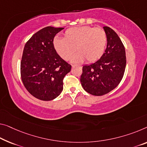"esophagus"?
Segmentation results:
<instances>
[{
    "mask_svg": "<svg viewBox=\"0 0 147 147\" xmlns=\"http://www.w3.org/2000/svg\"><path fill=\"white\" fill-rule=\"evenodd\" d=\"M71 66H72V67H73V66H75V65H74V64H72V65H71Z\"/></svg>",
    "mask_w": 147,
    "mask_h": 147,
    "instance_id": "obj_1",
    "label": "esophagus"
}]
</instances>
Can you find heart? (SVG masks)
<instances>
[{"mask_svg":"<svg viewBox=\"0 0 147 147\" xmlns=\"http://www.w3.org/2000/svg\"><path fill=\"white\" fill-rule=\"evenodd\" d=\"M107 37L101 28L80 26L67 29L64 38L55 37L53 45L58 55L62 59L68 60L75 50L78 53L72 58V62L87 60L94 62L105 53Z\"/></svg>","mask_w":147,"mask_h":147,"instance_id":"b5f03b06","label":"heart"}]
</instances>
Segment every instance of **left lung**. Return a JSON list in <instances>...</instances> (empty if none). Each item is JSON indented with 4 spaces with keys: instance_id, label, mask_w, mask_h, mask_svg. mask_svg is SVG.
<instances>
[{
    "instance_id": "8db88e82",
    "label": "left lung",
    "mask_w": 147,
    "mask_h": 147,
    "mask_svg": "<svg viewBox=\"0 0 147 147\" xmlns=\"http://www.w3.org/2000/svg\"><path fill=\"white\" fill-rule=\"evenodd\" d=\"M107 47L100 59L83 66L80 81L85 91L94 96H102L115 89L123 78L126 66L125 47L117 33L104 26Z\"/></svg>"
}]
</instances>
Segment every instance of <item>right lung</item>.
Listing matches in <instances>:
<instances>
[{
    "label": "right lung",
    "mask_w": 147,
    "mask_h": 147,
    "mask_svg": "<svg viewBox=\"0 0 147 147\" xmlns=\"http://www.w3.org/2000/svg\"><path fill=\"white\" fill-rule=\"evenodd\" d=\"M63 28L48 26L35 33L25 45L20 73L23 84L31 95L48 101L63 90V80L71 66L58 55L53 45Z\"/></svg>",
    "instance_id": "obj_1"
}]
</instances>
